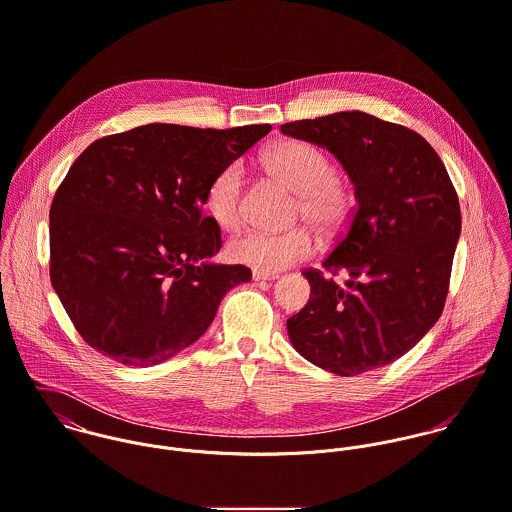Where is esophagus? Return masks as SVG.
<instances>
[{"instance_id":"esophagus-1","label":"esophagus","mask_w":512,"mask_h":512,"mask_svg":"<svg viewBox=\"0 0 512 512\" xmlns=\"http://www.w3.org/2000/svg\"><path fill=\"white\" fill-rule=\"evenodd\" d=\"M279 275L277 273H263V271H253V281H275Z\"/></svg>"}]
</instances>
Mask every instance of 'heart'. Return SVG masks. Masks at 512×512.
<instances>
[{"label": "heart", "instance_id": "obj_1", "mask_svg": "<svg viewBox=\"0 0 512 512\" xmlns=\"http://www.w3.org/2000/svg\"><path fill=\"white\" fill-rule=\"evenodd\" d=\"M263 168L297 194V217H303L322 235L336 233L350 217L352 198L344 184L334 178L336 168L316 146L301 140H283L265 150ZM243 170L229 164L215 174L205 192V211L221 229L233 231L241 225ZM312 237L307 227H293L281 233L247 231L235 237L229 259L263 273L287 269L312 253Z\"/></svg>", "mask_w": 512, "mask_h": 512}]
</instances>
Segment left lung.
<instances>
[{
	"label": "left lung",
	"mask_w": 512,
	"mask_h": 512,
	"mask_svg": "<svg viewBox=\"0 0 512 512\" xmlns=\"http://www.w3.org/2000/svg\"><path fill=\"white\" fill-rule=\"evenodd\" d=\"M281 132L326 148L354 184L356 209L322 261L303 275L307 307L287 320L295 350L314 366L356 376L402 358L445 305L461 209L449 174L417 132L362 110L297 120Z\"/></svg>",
	"instance_id": "obj_1"
}]
</instances>
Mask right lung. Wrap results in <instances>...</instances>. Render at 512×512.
<instances>
[{"mask_svg":"<svg viewBox=\"0 0 512 512\" xmlns=\"http://www.w3.org/2000/svg\"><path fill=\"white\" fill-rule=\"evenodd\" d=\"M269 130L156 122L104 136L75 160L49 211L51 283L91 348L124 366L160 364L251 281L243 265L209 263L221 231L204 200L215 174Z\"/></svg>","mask_w":512,"mask_h":512,"instance_id":"1","label":"right lung"}]
</instances>
